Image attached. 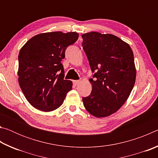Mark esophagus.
<instances>
[{"label": "esophagus", "instance_id": "esophagus-1", "mask_svg": "<svg viewBox=\"0 0 158 158\" xmlns=\"http://www.w3.org/2000/svg\"><path fill=\"white\" fill-rule=\"evenodd\" d=\"M80 83H81V81H80V80H74V81H73V84L75 85L79 84Z\"/></svg>", "mask_w": 158, "mask_h": 158}]
</instances>
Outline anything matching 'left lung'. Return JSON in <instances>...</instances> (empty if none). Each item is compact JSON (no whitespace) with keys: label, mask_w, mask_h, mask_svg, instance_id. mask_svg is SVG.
<instances>
[{"label":"left lung","mask_w":158,"mask_h":158,"mask_svg":"<svg viewBox=\"0 0 158 158\" xmlns=\"http://www.w3.org/2000/svg\"><path fill=\"white\" fill-rule=\"evenodd\" d=\"M82 47L93 73L91 93L82 98L86 110L98 118L115 113L134 87L136 69L130 45L119 37L98 32L83 34Z\"/></svg>","instance_id":"left-lung-1"}]
</instances>
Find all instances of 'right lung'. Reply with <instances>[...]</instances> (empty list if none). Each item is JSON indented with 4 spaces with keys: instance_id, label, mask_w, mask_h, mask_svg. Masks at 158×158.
<instances>
[{
    "instance_id": "add662e5",
    "label": "right lung",
    "mask_w": 158,
    "mask_h": 158,
    "mask_svg": "<svg viewBox=\"0 0 158 158\" xmlns=\"http://www.w3.org/2000/svg\"><path fill=\"white\" fill-rule=\"evenodd\" d=\"M79 38L76 32H51L32 37L19 53V84L28 102L51 111L62 105L73 82L65 80L61 60L65 49Z\"/></svg>"
}]
</instances>
